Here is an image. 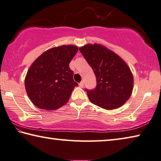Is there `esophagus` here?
<instances>
[{
  "mask_svg": "<svg viewBox=\"0 0 161 161\" xmlns=\"http://www.w3.org/2000/svg\"><path fill=\"white\" fill-rule=\"evenodd\" d=\"M79 86L80 87V88H83V87L84 86V83H83V81H82V82H80V83H79Z\"/></svg>",
  "mask_w": 161,
  "mask_h": 161,
  "instance_id": "34e87169",
  "label": "esophagus"
}]
</instances>
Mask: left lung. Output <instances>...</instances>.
<instances>
[{"mask_svg": "<svg viewBox=\"0 0 161 161\" xmlns=\"http://www.w3.org/2000/svg\"><path fill=\"white\" fill-rule=\"evenodd\" d=\"M79 51L96 78V88L86 89L90 101L106 110L122 106L130 97L133 88V74L126 63L99 44H87Z\"/></svg>", "mask_w": 161, "mask_h": 161, "instance_id": "1", "label": "left lung"}]
</instances>
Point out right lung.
Listing matches in <instances>:
<instances>
[{
    "label": "right lung",
    "instance_id": "obj_1",
    "mask_svg": "<svg viewBox=\"0 0 161 161\" xmlns=\"http://www.w3.org/2000/svg\"><path fill=\"white\" fill-rule=\"evenodd\" d=\"M73 45L61 46L41 54L29 68L25 90L33 103L41 109L53 110L65 105L78 83L69 63L78 52Z\"/></svg>",
    "mask_w": 161,
    "mask_h": 161
}]
</instances>
